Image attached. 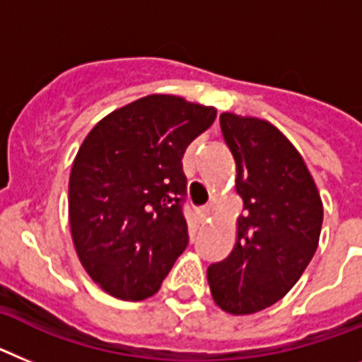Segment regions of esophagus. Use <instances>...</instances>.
Segmentation results:
<instances>
[{
    "label": "esophagus",
    "mask_w": 362,
    "mask_h": 362,
    "mask_svg": "<svg viewBox=\"0 0 362 362\" xmlns=\"http://www.w3.org/2000/svg\"><path fill=\"white\" fill-rule=\"evenodd\" d=\"M197 213H199L200 218H207V216H209V213H211V207L209 206L199 207V209H197Z\"/></svg>",
    "instance_id": "34e87169"
}]
</instances>
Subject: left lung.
Returning <instances> with one entry per match:
<instances>
[{"label": "left lung", "instance_id": "1", "mask_svg": "<svg viewBox=\"0 0 362 362\" xmlns=\"http://www.w3.org/2000/svg\"><path fill=\"white\" fill-rule=\"evenodd\" d=\"M226 146L237 163L233 251L207 268L215 303L247 315L281 300L300 279L319 246L322 202L303 156L266 120L220 115Z\"/></svg>", "mask_w": 362, "mask_h": 362}]
</instances>
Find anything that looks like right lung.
<instances>
[{"label":"right lung","instance_id":"obj_1","mask_svg":"<svg viewBox=\"0 0 362 362\" xmlns=\"http://www.w3.org/2000/svg\"><path fill=\"white\" fill-rule=\"evenodd\" d=\"M216 109L151 94L116 109L81 144L69 178V222L86 272L109 295H155L187 247L182 158Z\"/></svg>","mask_w":362,"mask_h":362}]
</instances>
